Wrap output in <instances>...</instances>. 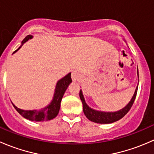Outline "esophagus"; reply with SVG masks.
Returning <instances> with one entry per match:
<instances>
[{
  "instance_id": "obj_1",
  "label": "esophagus",
  "mask_w": 154,
  "mask_h": 154,
  "mask_svg": "<svg viewBox=\"0 0 154 154\" xmlns=\"http://www.w3.org/2000/svg\"><path fill=\"white\" fill-rule=\"evenodd\" d=\"M80 77V74L77 72V71H73L71 73V79H72L74 81H76V80H78V78Z\"/></svg>"
}]
</instances>
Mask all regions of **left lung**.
I'll use <instances>...</instances> for the list:
<instances>
[{
	"label": "left lung",
	"mask_w": 154,
	"mask_h": 154,
	"mask_svg": "<svg viewBox=\"0 0 154 154\" xmlns=\"http://www.w3.org/2000/svg\"><path fill=\"white\" fill-rule=\"evenodd\" d=\"M138 75H139V71H138ZM137 91L138 87L136 88L134 94H133V97H132L130 103H129L125 108H123L122 109L119 110V111L118 112H105L96 111V110H94L90 108V107H88L87 106L86 102H85L82 91H80V99H81L82 103H83V112H84L85 116H86V118L88 120L91 121V122H95V123L110 124L113 123V122H117V121L122 119V118L128 112L129 110L130 109V108L133 106L135 99H136Z\"/></svg>",
	"instance_id": "left-lung-1"
}]
</instances>
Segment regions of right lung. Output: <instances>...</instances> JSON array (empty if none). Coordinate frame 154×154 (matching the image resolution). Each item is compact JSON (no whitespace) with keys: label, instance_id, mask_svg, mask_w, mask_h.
<instances>
[{"label":"right lung","instance_id":"right-lung-1","mask_svg":"<svg viewBox=\"0 0 154 154\" xmlns=\"http://www.w3.org/2000/svg\"><path fill=\"white\" fill-rule=\"evenodd\" d=\"M32 37V35H27L22 41V45ZM20 48L21 47L18 48L13 53L16 52L18 50H19ZM71 81L72 80H71V73H69L66 77L59 80L58 83H57V86H56L54 99H53L51 104L48 105L45 108L39 110H23L19 108H17L13 103H12V105L21 116H22L23 117L28 119L29 121H32V122H45V121L51 120L58 115L63 94H64L66 90L67 89L68 85L71 83Z\"/></svg>","mask_w":154,"mask_h":154}]
</instances>
